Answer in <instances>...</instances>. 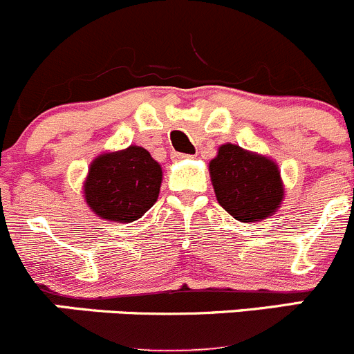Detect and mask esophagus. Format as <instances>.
<instances>
[{"mask_svg": "<svg viewBox=\"0 0 354 354\" xmlns=\"http://www.w3.org/2000/svg\"><path fill=\"white\" fill-rule=\"evenodd\" d=\"M185 158H191V156L184 155V153H177V151L172 153V160H174V162H180V160H185Z\"/></svg>", "mask_w": 354, "mask_h": 354, "instance_id": "obj_1", "label": "esophagus"}]
</instances>
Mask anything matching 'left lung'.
<instances>
[{"label": "left lung", "mask_w": 354, "mask_h": 354, "mask_svg": "<svg viewBox=\"0 0 354 354\" xmlns=\"http://www.w3.org/2000/svg\"><path fill=\"white\" fill-rule=\"evenodd\" d=\"M209 177L220 206L239 222L274 215L284 198L277 165L236 145L220 146L209 162Z\"/></svg>", "instance_id": "1"}]
</instances>
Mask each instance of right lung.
Returning a JSON list of instances; mask_svg holds the SVG:
<instances>
[{
    "instance_id": "obj_1",
    "label": "right lung",
    "mask_w": 354,
    "mask_h": 354,
    "mask_svg": "<svg viewBox=\"0 0 354 354\" xmlns=\"http://www.w3.org/2000/svg\"><path fill=\"white\" fill-rule=\"evenodd\" d=\"M162 167L145 148L104 153L91 163L84 184L87 205L101 218L134 222L156 203Z\"/></svg>"
}]
</instances>
